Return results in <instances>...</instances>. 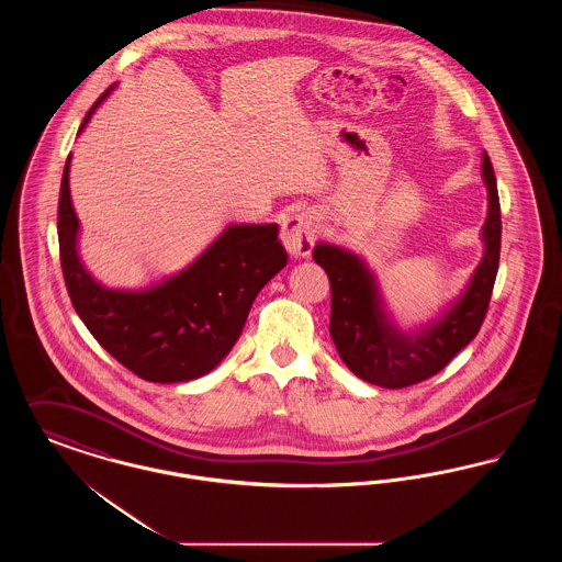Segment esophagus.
Returning a JSON list of instances; mask_svg holds the SVG:
<instances>
[{
    "instance_id": "obj_1",
    "label": "esophagus",
    "mask_w": 562,
    "mask_h": 562,
    "mask_svg": "<svg viewBox=\"0 0 562 562\" xmlns=\"http://www.w3.org/2000/svg\"><path fill=\"white\" fill-rule=\"evenodd\" d=\"M316 234H318V225H316L314 214L307 213V211H296L284 218L280 238H282L284 248L289 250V255L294 259H301L312 252Z\"/></svg>"
}]
</instances>
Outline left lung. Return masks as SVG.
<instances>
[{
    "label": "left lung",
    "mask_w": 562,
    "mask_h": 562,
    "mask_svg": "<svg viewBox=\"0 0 562 562\" xmlns=\"http://www.w3.org/2000/svg\"><path fill=\"white\" fill-rule=\"evenodd\" d=\"M486 218L481 263L465 289L436 318L404 328L390 310L379 276L362 255L318 241L314 261L330 280V337L349 371L367 383L398 390L442 371L481 330L499 268L502 214L495 172L482 154Z\"/></svg>",
    "instance_id": "1"
}]
</instances>
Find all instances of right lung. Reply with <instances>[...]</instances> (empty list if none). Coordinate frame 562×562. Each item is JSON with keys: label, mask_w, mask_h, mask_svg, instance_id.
Returning <instances> with one entry per match:
<instances>
[{"label": "right lung", "mask_w": 562, "mask_h": 562, "mask_svg": "<svg viewBox=\"0 0 562 562\" xmlns=\"http://www.w3.org/2000/svg\"><path fill=\"white\" fill-rule=\"evenodd\" d=\"M115 86L92 105L83 133ZM58 200V248L71 303L92 337L126 369L154 383H183L216 369L240 339L250 305L286 266L278 225L229 223L188 268L143 289H109L80 257V218L69 189Z\"/></svg>", "instance_id": "obj_1"}]
</instances>
